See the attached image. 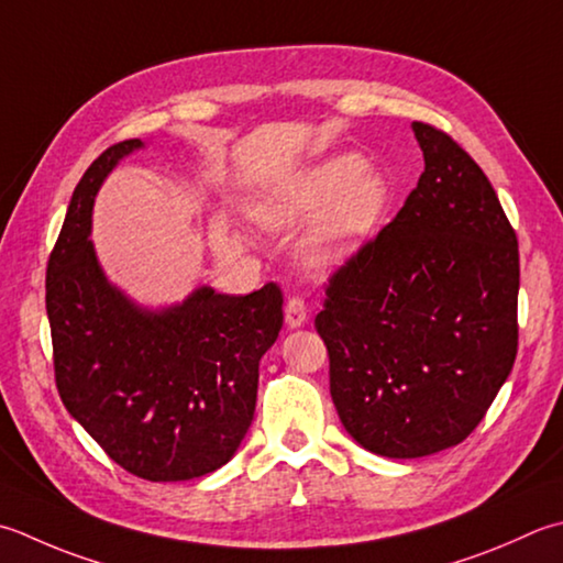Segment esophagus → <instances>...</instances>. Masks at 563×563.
<instances>
[{"mask_svg": "<svg viewBox=\"0 0 563 563\" xmlns=\"http://www.w3.org/2000/svg\"><path fill=\"white\" fill-rule=\"evenodd\" d=\"M307 322V305L302 297H290L288 305H285V324H288L290 329H297L302 327Z\"/></svg>", "mask_w": 563, "mask_h": 563, "instance_id": "obj_1", "label": "esophagus"}]
</instances>
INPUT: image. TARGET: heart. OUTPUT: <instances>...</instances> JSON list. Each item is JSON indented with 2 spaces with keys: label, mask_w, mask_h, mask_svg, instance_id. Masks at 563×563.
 Returning <instances> with one entry per match:
<instances>
[{
  "label": "heart",
  "mask_w": 563,
  "mask_h": 563,
  "mask_svg": "<svg viewBox=\"0 0 563 563\" xmlns=\"http://www.w3.org/2000/svg\"><path fill=\"white\" fill-rule=\"evenodd\" d=\"M388 207V185L368 170L356 153H341L310 165L275 185L253 207V217L271 231L292 229L319 214L305 241V258L314 268H332L346 261Z\"/></svg>",
  "instance_id": "obj_1"
}]
</instances>
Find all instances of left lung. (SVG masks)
<instances>
[{
	"mask_svg": "<svg viewBox=\"0 0 563 563\" xmlns=\"http://www.w3.org/2000/svg\"><path fill=\"white\" fill-rule=\"evenodd\" d=\"M424 173L327 285L314 327L339 420L378 456L420 459L478 427L517 356L520 251L486 173L412 124Z\"/></svg>",
	"mask_w": 563,
	"mask_h": 563,
	"instance_id": "1",
	"label": "left lung"
}]
</instances>
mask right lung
<instances>
[{"label": "right lung", "mask_w": 563, "mask_h": 563, "mask_svg": "<svg viewBox=\"0 0 563 563\" xmlns=\"http://www.w3.org/2000/svg\"><path fill=\"white\" fill-rule=\"evenodd\" d=\"M141 139L107 148L77 183L46 271L60 400L107 456L153 483L222 468L246 437L258 361L283 327L275 283L251 295L209 285L151 310L109 283L97 261L95 197Z\"/></svg>", "instance_id": "1"}]
</instances>
